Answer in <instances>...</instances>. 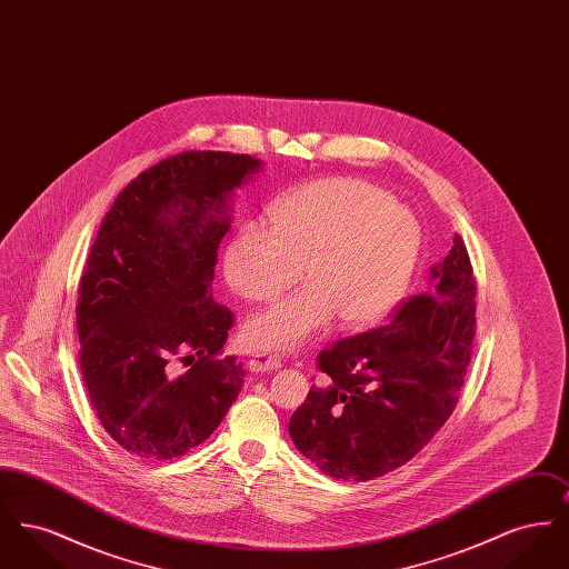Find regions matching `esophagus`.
I'll return each instance as SVG.
<instances>
[{
    "instance_id": "obj_1",
    "label": "esophagus",
    "mask_w": 569,
    "mask_h": 569,
    "mask_svg": "<svg viewBox=\"0 0 569 569\" xmlns=\"http://www.w3.org/2000/svg\"><path fill=\"white\" fill-rule=\"evenodd\" d=\"M281 367V358L277 353H253L247 362V369L251 373H264V371H274Z\"/></svg>"
}]
</instances>
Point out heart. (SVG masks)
<instances>
[{
  "mask_svg": "<svg viewBox=\"0 0 569 569\" xmlns=\"http://www.w3.org/2000/svg\"><path fill=\"white\" fill-rule=\"evenodd\" d=\"M271 232L243 226L226 244L228 286L253 302L295 295L251 316L243 326L251 350H290L322 330L376 320L401 292L418 249L413 217L390 193L360 179H322L281 196Z\"/></svg>",
  "mask_w": 569,
  "mask_h": 569,
  "instance_id": "b5f03b06",
  "label": "heart"
}]
</instances>
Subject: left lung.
Returning a JSON list of instances; mask_svg holds the SVG:
<instances>
[{"mask_svg": "<svg viewBox=\"0 0 569 569\" xmlns=\"http://www.w3.org/2000/svg\"><path fill=\"white\" fill-rule=\"evenodd\" d=\"M473 337L476 277L455 234L427 292L407 298L388 325L318 356L322 386H311L290 420L298 452L350 482L406 465L455 411Z\"/></svg>", "mask_w": 569, "mask_h": 569, "instance_id": "8db88e82", "label": "left lung"}]
</instances>
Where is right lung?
<instances>
[{
  "label": "right lung",
  "mask_w": 569,
  "mask_h": 569,
  "mask_svg": "<svg viewBox=\"0 0 569 569\" xmlns=\"http://www.w3.org/2000/svg\"><path fill=\"white\" fill-rule=\"evenodd\" d=\"M258 170L243 153L183 151L128 183L98 230L77 302L82 381L104 431L138 459L183 457L243 388V365L219 358L234 316L211 283L228 200Z\"/></svg>",
  "instance_id": "obj_1"
}]
</instances>
